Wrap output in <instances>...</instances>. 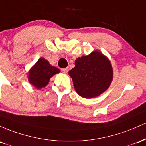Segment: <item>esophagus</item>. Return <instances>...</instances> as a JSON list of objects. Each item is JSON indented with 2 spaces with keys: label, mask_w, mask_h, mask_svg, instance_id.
<instances>
[{
  "label": "esophagus",
  "mask_w": 146,
  "mask_h": 146,
  "mask_svg": "<svg viewBox=\"0 0 146 146\" xmlns=\"http://www.w3.org/2000/svg\"><path fill=\"white\" fill-rule=\"evenodd\" d=\"M61 72L63 73H68V68H62L61 69Z\"/></svg>",
  "instance_id": "1"
}]
</instances>
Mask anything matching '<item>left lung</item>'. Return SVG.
Wrapping results in <instances>:
<instances>
[{
    "label": "left lung",
    "mask_w": 146,
    "mask_h": 146,
    "mask_svg": "<svg viewBox=\"0 0 146 146\" xmlns=\"http://www.w3.org/2000/svg\"><path fill=\"white\" fill-rule=\"evenodd\" d=\"M75 90L84 98L99 96L108 88L113 72L110 62L99 52L75 60V67L69 72Z\"/></svg>",
    "instance_id": "1"
}]
</instances>
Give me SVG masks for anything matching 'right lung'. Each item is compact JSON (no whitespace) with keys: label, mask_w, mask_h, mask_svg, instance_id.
<instances>
[{"label":"right lung","mask_w":146,"mask_h":146,"mask_svg":"<svg viewBox=\"0 0 146 146\" xmlns=\"http://www.w3.org/2000/svg\"><path fill=\"white\" fill-rule=\"evenodd\" d=\"M59 72V69L50 65L47 60L40 58L29 71V81L34 87L40 89L46 86L50 78Z\"/></svg>","instance_id":"add662e5"}]
</instances>
